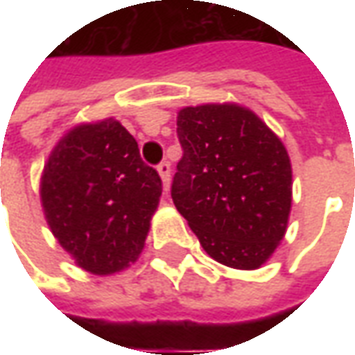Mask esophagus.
<instances>
[{
  "instance_id": "1",
  "label": "esophagus",
  "mask_w": 355,
  "mask_h": 355,
  "mask_svg": "<svg viewBox=\"0 0 355 355\" xmlns=\"http://www.w3.org/2000/svg\"><path fill=\"white\" fill-rule=\"evenodd\" d=\"M157 171H159V177H162L163 184H165V188L169 186V178H171V165L167 162H162L159 165H157Z\"/></svg>"
}]
</instances>
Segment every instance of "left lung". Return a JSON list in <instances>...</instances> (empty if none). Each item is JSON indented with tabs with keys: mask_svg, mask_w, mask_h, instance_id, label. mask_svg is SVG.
I'll use <instances>...</instances> for the list:
<instances>
[{
	"mask_svg": "<svg viewBox=\"0 0 355 355\" xmlns=\"http://www.w3.org/2000/svg\"><path fill=\"white\" fill-rule=\"evenodd\" d=\"M182 157L171 198L201 247L224 266L254 270L285 236L293 175L282 140L253 112L205 104L178 112Z\"/></svg>",
	"mask_w": 355,
	"mask_h": 355,
	"instance_id": "left-lung-1",
	"label": "left lung"
}]
</instances>
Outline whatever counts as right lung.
<instances>
[{
  "label": "right lung",
  "mask_w": 355,
  "mask_h": 355,
  "mask_svg": "<svg viewBox=\"0 0 355 355\" xmlns=\"http://www.w3.org/2000/svg\"><path fill=\"white\" fill-rule=\"evenodd\" d=\"M162 178L116 119L80 125L53 150L42 177L45 218L78 266L106 275L144 247Z\"/></svg>",
  "instance_id": "obj_1"
}]
</instances>
